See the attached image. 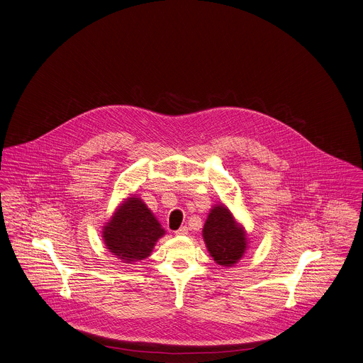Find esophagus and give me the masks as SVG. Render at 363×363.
<instances>
[{"instance_id": "1", "label": "esophagus", "mask_w": 363, "mask_h": 363, "mask_svg": "<svg viewBox=\"0 0 363 363\" xmlns=\"http://www.w3.org/2000/svg\"><path fill=\"white\" fill-rule=\"evenodd\" d=\"M186 234H188V227H186V225H184V227H181L179 230L175 231V235H178V237H184V235H186Z\"/></svg>"}]
</instances>
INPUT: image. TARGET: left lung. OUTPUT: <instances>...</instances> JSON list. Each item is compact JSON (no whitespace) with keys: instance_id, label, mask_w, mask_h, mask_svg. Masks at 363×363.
Listing matches in <instances>:
<instances>
[{"instance_id":"1","label":"left lung","mask_w":363,"mask_h":363,"mask_svg":"<svg viewBox=\"0 0 363 363\" xmlns=\"http://www.w3.org/2000/svg\"><path fill=\"white\" fill-rule=\"evenodd\" d=\"M203 240L214 262L220 266H234L241 260L247 238L231 211L224 204H216L204 223Z\"/></svg>"}]
</instances>
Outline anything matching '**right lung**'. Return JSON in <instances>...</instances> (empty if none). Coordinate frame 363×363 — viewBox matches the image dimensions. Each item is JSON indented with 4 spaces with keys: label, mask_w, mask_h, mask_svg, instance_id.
I'll return each instance as SVG.
<instances>
[{
    "label": "right lung",
    "mask_w": 363,
    "mask_h": 363,
    "mask_svg": "<svg viewBox=\"0 0 363 363\" xmlns=\"http://www.w3.org/2000/svg\"><path fill=\"white\" fill-rule=\"evenodd\" d=\"M164 234L155 214L136 196L128 198L118 206L111 220L103 227L107 249L125 263L150 256L156 242Z\"/></svg>",
    "instance_id": "obj_1"
}]
</instances>
